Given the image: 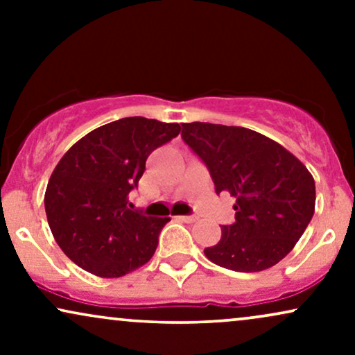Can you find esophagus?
Instances as JSON below:
<instances>
[{
	"label": "esophagus",
	"mask_w": 355,
	"mask_h": 355,
	"mask_svg": "<svg viewBox=\"0 0 355 355\" xmlns=\"http://www.w3.org/2000/svg\"><path fill=\"white\" fill-rule=\"evenodd\" d=\"M177 220H180V222H187V223H191L197 220V217L195 215H178Z\"/></svg>",
	"instance_id": "1"
}]
</instances>
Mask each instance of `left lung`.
I'll list each match as a JSON object with an SVG mask.
<instances>
[{
    "mask_svg": "<svg viewBox=\"0 0 355 355\" xmlns=\"http://www.w3.org/2000/svg\"><path fill=\"white\" fill-rule=\"evenodd\" d=\"M182 138L209 168L215 191H229L235 222L222 227L210 262L235 272L279 263L307 229L315 210V182L299 158L243 126L182 123Z\"/></svg>",
    "mask_w": 355,
    "mask_h": 355,
    "instance_id": "obj_1",
    "label": "left lung"
}]
</instances>
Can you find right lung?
Wrapping results in <instances>:
<instances>
[{
	"label": "right lung",
	"mask_w": 355,
	"mask_h": 355,
	"mask_svg": "<svg viewBox=\"0 0 355 355\" xmlns=\"http://www.w3.org/2000/svg\"><path fill=\"white\" fill-rule=\"evenodd\" d=\"M180 133L178 123L128 116L95 128L63 155L44 193L53 237L76 266L113 279L145 266L168 217L133 210L148 155Z\"/></svg>",
	"instance_id": "right-lung-1"
}]
</instances>
